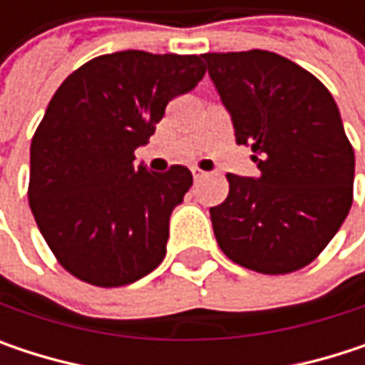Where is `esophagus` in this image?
Wrapping results in <instances>:
<instances>
[{
  "label": "esophagus",
  "mask_w": 365,
  "mask_h": 365,
  "mask_svg": "<svg viewBox=\"0 0 365 365\" xmlns=\"http://www.w3.org/2000/svg\"><path fill=\"white\" fill-rule=\"evenodd\" d=\"M192 178H194V182L198 183L207 178V173H205V171H200V169H192Z\"/></svg>",
  "instance_id": "1"
}]
</instances>
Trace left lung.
<instances>
[{"mask_svg":"<svg viewBox=\"0 0 365 365\" xmlns=\"http://www.w3.org/2000/svg\"><path fill=\"white\" fill-rule=\"evenodd\" d=\"M205 69L230 111L257 178L228 173L211 207L217 245L264 274L304 268L326 250L353 202L355 154L329 91L294 61L268 52H207Z\"/></svg>","mask_w":365,"mask_h":365,"instance_id":"left-lung-1","label":"left lung"}]
</instances>
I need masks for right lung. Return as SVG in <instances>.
I'll use <instances>...</instances> for the list:
<instances>
[{
    "instance_id": "1",
    "label": "right lung",
    "mask_w": 365,
    "mask_h": 365,
    "mask_svg": "<svg viewBox=\"0 0 365 365\" xmlns=\"http://www.w3.org/2000/svg\"><path fill=\"white\" fill-rule=\"evenodd\" d=\"M202 76V54L122 50L78 67L50 99L31 139L29 205L58 264L80 281L120 287L163 262L192 173L135 167V150Z\"/></svg>"
}]
</instances>
